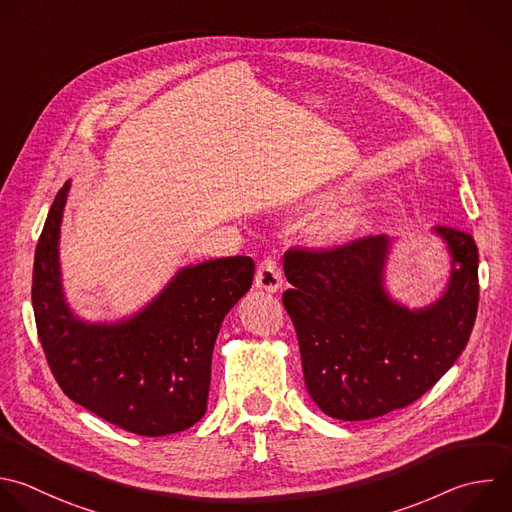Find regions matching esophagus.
Segmentation results:
<instances>
[{
  "instance_id": "34e87169",
  "label": "esophagus",
  "mask_w": 512,
  "mask_h": 512,
  "mask_svg": "<svg viewBox=\"0 0 512 512\" xmlns=\"http://www.w3.org/2000/svg\"><path fill=\"white\" fill-rule=\"evenodd\" d=\"M283 285V275H281V267L277 263L275 257H265L255 273V287L275 293L279 291Z\"/></svg>"
}]
</instances>
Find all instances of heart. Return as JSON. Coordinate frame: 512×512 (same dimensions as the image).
<instances>
[{
  "instance_id": "1",
  "label": "heart",
  "mask_w": 512,
  "mask_h": 512,
  "mask_svg": "<svg viewBox=\"0 0 512 512\" xmlns=\"http://www.w3.org/2000/svg\"><path fill=\"white\" fill-rule=\"evenodd\" d=\"M337 197H342V193L339 191H331V193H325L317 199V203H331L335 201ZM370 225V219L366 215V211L362 209H350V211H344L342 215L333 217L327 227H325V233L327 237L335 239V241H342V239H350L358 233H362L366 227Z\"/></svg>"
}]
</instances>
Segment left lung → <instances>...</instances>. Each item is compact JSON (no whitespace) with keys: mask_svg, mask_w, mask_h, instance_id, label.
<instances>
[{"mask_svg":"<svg viewBox=\"0 0 512 512\" xmlns=\"http://www.w3.org/2000/svg\"><path fill=\"white\" fill-rule=\"evenodd\" d=\"M450 255L442 295L410 309L384 285L392 241L364 237L329 251L289 249L283 305L295 325L305 388L337 420H370L428 392L468 344L478 309V249L434 227Z\"/></svg>","mask_w":512,"mask_h":512,"instance_id":"left-lung-1","label":"left lung"}]
</instances>
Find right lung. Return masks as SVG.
<instances>
[{"mask_svg":"<svg viewBox=\"0 0 512 512\" xmlns=\"http://www.w3.org/2000/svg\"><path fill=\"white\" fill-rule=\"evenodd\" d=\"M70 181L58 191L34 257L38 337L62 392L140 436L175 434L207 412L211 358L225 315L249 291L251 257L187 265L134 315L90 323L70 309L60 271V225Z\"/></svg>","mask_w":512,"mask_h":512,"instance_id":"add662e5","label":"right lung"}]
</instances>
